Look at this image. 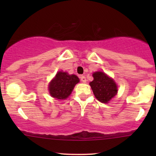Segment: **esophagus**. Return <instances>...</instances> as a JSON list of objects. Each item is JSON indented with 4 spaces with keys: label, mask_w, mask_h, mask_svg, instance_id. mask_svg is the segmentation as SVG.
Masks as SVG:
<instances>
[{
    "label": "esophagus",
    "mask_w": 156,
    "mask_h": 156,
    "mask_svg": "<svg viewBox=\"0 0 156 156\" xmlns=\"http://www.w3.org/2000/svg\"><path fill=\"white\" fill-rule=\"evenodd\" d=\"M80 79H81V81H82V82H84V83H85L86 81H87L86 77L84 76V75H81V76H80Z\"/></svg>",
    "instance_id": "34e87169"
}]
</instances>
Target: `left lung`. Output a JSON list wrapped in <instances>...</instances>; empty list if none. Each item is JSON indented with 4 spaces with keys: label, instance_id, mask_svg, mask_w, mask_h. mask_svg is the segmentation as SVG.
I'll use <instances>...</instances> for the list:
<instances>
[{
    "label": "left lung",
    "instance_id": "1",
    "mask_svg": "<svg viewBox=\"0 0 156 156\" xmlns=\"http://www.w3.org/2000/svg\"><path fill=\"white\" fill-rule=\"evenodd\" d=\"M93 77L94 81L90 83V85L94 96L101 103H107L117 94V85L104 72H94Z\"/></svg>",
    "mask_w": 156,
    "mask_h": 156
}]
</instances>
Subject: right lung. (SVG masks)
I'll list each match as a JSON object with an SVG mask.
<instances>
[{"label":"right lung","mask_w":156,"mask_h":156,"mask_svg":"<svg viewBox=\"0 0 156 156\" xmlns=\"http://www.w3.org/2000/svg\"><path fill=\"white\" fill-rule=\"evenodd\" d=\"M79 78L75 75H69L67 72H59L50 83L49 91L53 97L59 100L66 99L71 94Z\"/></svg>","instance_id":"right-lung-1"}]
</instances>
